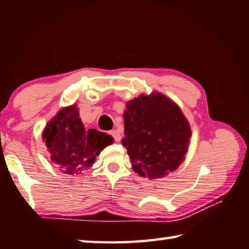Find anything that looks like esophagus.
Segmentation results:
<instances>
[{"mask_svg":"<svg viewBox=\"0 0 249 249\" xmlns=\"http://www.w3.org/2000/svg\"><path fill=\"white\" fill-rule=\"evenodd\" d=\"M109 134H111L112 136L114 137V140H115L116 142H120V141L122 140V135H121V133H120L119 130H117V129H113V130H111V132H109Z\"/></svg>","mask_w":249,"mask_h":249,"instance_id":"34e87169","label":"esophagus"}]
</instances>
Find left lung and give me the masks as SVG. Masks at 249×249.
I'll use <instances>...</instances> for the list:
<instances>
[{
	"mask_svg": "<svg viewBox=\"0 0 249 249\" xmlns=\"http://www.w3.org/2000/svg\"><path fill=\"white\" fill-rule=\"evenodd\" d=\"M125 138L133 170L141 177L158 179L183 162L191 127L179 105L160 92L141 94L126 103Z\"/></svg>",
	"mask_w": 249,
	"mask_h": 249,
	"instance_id": "8db88e82",
	"label": "left lung"
}]
</instances>
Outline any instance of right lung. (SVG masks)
Here are the masks:
<instances>
[{
  "instance_id": "add662e5",
  "label": "right lung",
  "mask_w": 249,
  "mask_h": 249,
  "mask_svg": "<svg viewBox=\"0 0 249 249\" xmlns=\"http://www.w3.org/2000/svg\"><path fill=\"white\" fill-rule=\"evenodd\" d=\"M41 138L50 154V160L67 175H80L93 165L113 137L96 129H86L72 104L62 107L48 121Z\"/></svg>"
}]
</instances>
